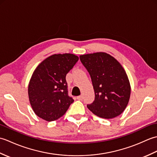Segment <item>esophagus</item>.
I'll use <instances>...</instances> for the list:
<instances>
[{"mask_svg": "<svg viewBox=\"0 0 157 157\" xmlns=\"http://www.w3.org/2000/svg\"><path fill=\"white\" fill-rule=\"evenodd\" d=\"M77 99L79 100V101H82V100L83 99V96H82V95H80V96H77Z\"/></svg>", "mask_w": 157, "mask_h": 157, "instance_id": "1", "label": "esophagus"}]
</instances>
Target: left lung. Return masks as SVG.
<instances>
[{
    "label": "left lung",
    "instance_id": "obj_1",
    "mask_svg": "<svg viewBox=\"0 0 157 157\" xmlns=\"http://www.w3.org/2000/svg\"><path fill=\"white\" fill-rule=\"evenodd\" d=\"M80 61L87 69L95 92L87 107L99 117L112 119L121 115L128 104L131 87L121 65L105 52L83 55Z\"/></svg>",
    "mask_w": 157,
    "mask_h": 157
}]
</instances>
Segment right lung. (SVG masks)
Returning a JSON list of instances; mask_svg holds the SVG:
<instances>
[{"mask_svg":"<svg viewBox=\"0 0 157 157\" xmlns=\"http://www.w3.org/2000/svg\"><path fill=\"white\" fill-rule=\"evenodd\" d=\"M69 53L53 55L44 60L33 73L28 96L36 115L47 121L58 119L74 100L68 95L66 75L78 61Z\"/></svg>","mask_w":157,"mask_h":157,"instance_id":"obj_1","label":"right lung"}]
</instances>
